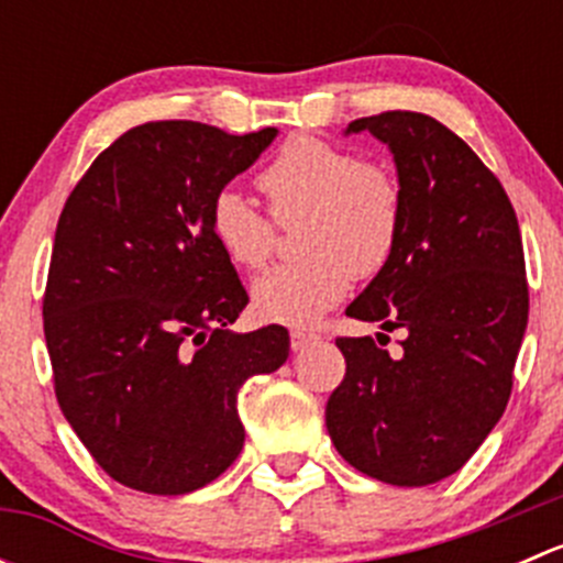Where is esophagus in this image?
<instances>
[{
    "instance_id": "obj_1",
    "label": "esophagus",
    "mask_w": 563,
    "mask_h": 563,
    "mask_svg": "<svg viewBox=\"0 0 563 563\" xmlns=\"http://www.w3.org/2000/svg\"><path fill=\"white\" fill-rule=\"evenodd\" d=\"M313 340H318V334L310 332V329H291V349L294 351H302L305 345H310Z\"/></svg>"
}]
</instances>
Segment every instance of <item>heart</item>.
<instances>
[{"label": "heart", "mask_w": 563, "mask_h": 563, "mask_svg": "<svg viewBox=\"0 0 563 563\" xmlns=\"http://www.w3.org/2000/svg\"><path fill=\"white\" fill-rule=\"evenodd\" d=\"M277 223L299 229L305 261L253 283V305L280 323H313L340 302L356 277L389 264L400 240L402 192L384 166L316 135H294L258 174ZM209 231L240 269H261L275 250V225L242 192L220 190Z\"/></svg>", "instance_id": "heart-1"}]
</instances>
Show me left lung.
<instances>
[{
  "mask_svg": "<svg viewBox=\"0 0 563 563\" xmlns=\"http://www.w3.org/2000/svg\"><path fill=\"white\" fill-rule=\"evenodd\" d=\"M351 133L389 146L402 223L391 261L345 316L406 340L389 356L373 338H338L345 378L327 430L362 474L433 485L463 468L507 408L528 323L520 225L501 181L428 113L354 119Z\"/></svg>",
  "mask_w": 563,
  "mask_h": 563,
  "instance_id": "left-lung-1",
  "label": "left lung"
}]
</instances>
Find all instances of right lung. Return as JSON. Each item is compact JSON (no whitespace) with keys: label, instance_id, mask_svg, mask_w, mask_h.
<instances>
[{"label":"right lung","instance_id":"add662e5","mask_svg":"<svg viewBox=\"0 0 563 563\" xmlns=\"http://www.w3.org/2000/svg\"><path fill=\"white\" fill-rule=\"evenodd\" d=\"M275 135L139 124L62 209L43 299L56 400L124 487L185 496L218 479L245 444L242 384L288 360L286 327L229 329L247 291L209 231L212 198Z\"/></svg>","mask_w":563,"mask_h":563}]
</instances>
